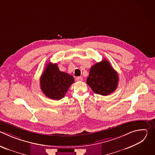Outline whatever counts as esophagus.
Listing matches in <instances>:
<instances>
[{"instance_id":"34e87169","label":"esophagus","mask_w":155,"mask_h":155,"mask_svg":"<svg viewBox=\"0 0 155 155\" xmlns=\"http://www.w3.org/2000/svg\"><path fill=\"white\" fill-rule=\"evenodd\" d=\"M76 80H77L78 81H81L83 80V78H82L81 77H77Z\"/></svg>"}]
</instances>
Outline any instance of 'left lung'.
Wrapping results in <instances>:
<instances>
[{
    "instance_id": "8db88e82",
    "label": "left lung",
    "mask_w": 155,
    "mask_h": 155,
    "mask_svg": "<svg viewBox=\"0 0 155 155\" xmlns=\"http://www.w3.org/2000/svg\"><path fill=\"white\" fill-rule=\"evenodd\" d=\"M118 80V73L107 60L104 59L91 68L86 83L96 94L107 96L116 90Z\"/></svg>"
}]
</instances>
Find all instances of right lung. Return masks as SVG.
Masks as SVG:
<instances>
[{
  "instance_id": "add662e5",
  "label": "right lung",
  "mask_w": 155,
  "mask_h": 155,
  "mask_svg": "<svg viewBox=\"0 0 155 155\" xmlns=\"http://www.w3.org/2000/svg\"><path fill=\"white\" fill-rule=\"evenodd\" d=\"M74 81L72 75L60 71L57 64L50 62L40 78L41 90L47 97L59 100L64 97Z\"/></svg>"
}]
</instances>
